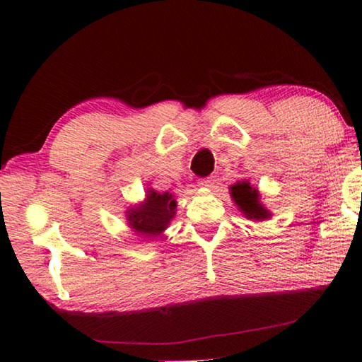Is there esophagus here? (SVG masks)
Returning <instances> with one entry per match:
<instances>
[{
	"label": "esophagus",
	"mask_w": 362,
	"mask_h": 362,
	"mask_svg": "<svg viewBox=\"0 0 362 362\" xmlns=\"http://www.w3.org/2000/svg\"><path fill=\"white\" fill-rule=\"evenodd\" d=\"M198 185L201 188H212L214 187V179H212V177H204V179L198 180Z\"/></svg>",
	"instance_id": "1"
}]
</instances>
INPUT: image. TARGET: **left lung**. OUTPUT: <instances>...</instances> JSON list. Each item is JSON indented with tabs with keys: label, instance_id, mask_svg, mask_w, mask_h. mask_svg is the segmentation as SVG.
<instances>
[{
	"label": "left lung",
	"instance_id": "left-lung-1",
	"mask_svg": "<svg viewBox=\"0 0 362 362\" xmlns=\"http://www.w3.org/2000/svg\"><path fill=\"white\" fill-rule=\"evenodd\" d=\"M230 194L235 204L247 218L252 220H265L272 214L267 211L260 203V194L257 188L250 187L249 182H238L230 187Z\"/></svg>",
	"mask_w": 362,
	"mask_h": 362
}]
</instances>
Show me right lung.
I'll return each mask as SVG.
<instances>
[{"label":"right lung","mask_w":362,"mask_h":362,"mask_svg":"<svg viewBox=\"0 0 362 362\" xmlns=\"http://www.w3.org/2000/svg\"><path fill=\"white\" fill-rule=\"evenodd\" d=\"M177 201L173 193H158L153 188L146 189L142 204L127 209L126 218L134 231L145 238H156L168 228L175 216Z\"/></svg>","instance_id":"obj_1"}]
</instances>
